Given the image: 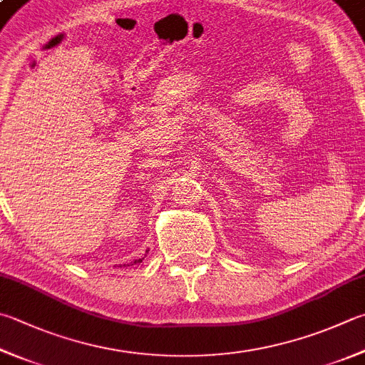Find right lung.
Wrapping results in <instances>:
<instances>
[{
  "mask_svg": "<svg viewBox=\"0 0 365 365\" xmlns=\"http://www.w3.org/2000/svg\"><path fill=\"white\" fill-rule=\"evenodd\" d=\"M143 259H144V257H141V259H136L135 262H132L130 265H133V264H140V262H143ZM123 267H125V264H123ZM127 267H128V265H127Z\"/></svg>",
  "mask_w": 365,
  "mask_h": 365,
  "instance_id": "1",
  "label": "right lung"
}]
</instances>
